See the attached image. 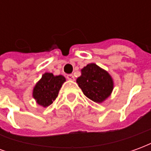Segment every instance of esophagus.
<instances>
[{
	"mask_svg": "<svg viewBox=\"0 0 151 151\" xmlns=\"http://www.w3.org/2000/svg\"><path fill=\"white\" fill-rule=\"evenodd\" d=\"M67 79H69V80H71V81H74V76L73 75V74H69V75H67Z\"/></svg>",
	"mask_w": 151,
	"mask_h": 151,
	"instance_id": "1",
	"label": "esophagus"
}]
</instances>
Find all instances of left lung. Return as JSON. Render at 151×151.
Here are the masks:
<instances>
[{"instance_id":"8db88e82","label":"left lung","mask_w":151,"mask_h":151,"mask_svg":"<svg viewBox=\"0 0 151 151\" xmlns=\"http://www.w3.org/2000/svg\"><path fill=\"white\" fill-rule=\"evenodd\" d=\"M77 82L83 94L95 103L104 101L113 90L111 76L94 63L82 69V75L77 79Z\"/></svg>"}]
</instances>
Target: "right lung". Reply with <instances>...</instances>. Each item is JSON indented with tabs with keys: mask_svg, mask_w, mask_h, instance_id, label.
<instances>
[{
	"mask_svg": "<svg viewBox=\"0 0 151 151\" xmlns=\"http://www.w3.org/2000/svg\"><path fill=\"white\" fill-rule=\"evenodd\" d=\"M65 82V78L62 75L54 76L51 73H45L33 90V97L38 104L43 107L52 104Z\"/></svg>",
	"mask_w": 151,
	"mask_h": 151,
	"instance_id": "1",
	"label": "right lung"
}]
</instances>
